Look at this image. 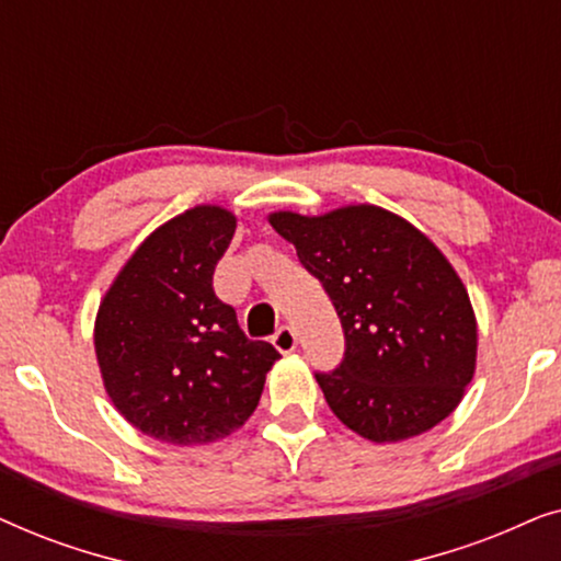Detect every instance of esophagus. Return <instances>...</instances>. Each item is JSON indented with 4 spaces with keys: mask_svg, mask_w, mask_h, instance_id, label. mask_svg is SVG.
<instances>
[{
    "mask_svg": "<svg viewBox=\"0 0 561 561\" xmlns=\"http://www.w3.org/2000/svg\"><path fill=\"white\" fill-rule=\"evenodd\" d=\"M273 344H275V350L283 352V355H288V352L296 350L298 336H296V332L290 327H280L278 332L273 334Z\"/></svg>",
    "mask_w": 561,
    "mask_h": 561,
    "instance_id": "obj_1",
    "label": "esophagus"
}]
</instances>
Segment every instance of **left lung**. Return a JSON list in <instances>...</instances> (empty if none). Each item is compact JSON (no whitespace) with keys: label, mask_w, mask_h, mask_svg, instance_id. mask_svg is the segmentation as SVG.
I'll use <instances>...</instances> for the list:
<instances>
[{"label":"left lung","mask_w":561,"mask_h":561,"mask_svg":"<svg viewBox=\"0 0 561 561\" xmlns=\"http://www.w3.org/2000/svg\"><path fill=\"white\" fill-rule=\"evenodd\" d=\"M267 221L342 321L344 359L317 373L334 416L375 444L411 439L447 419L478 365V321L444 252L373 204L319 217L273 211Z\"/></svg>","instance_id":"obj_1"}]
</instances>
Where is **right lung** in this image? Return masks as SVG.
I'll list each match as a JSON object with an SVG mask.
<instances>
[{"instance_id": "right-lung-1", "label": "right lung", "mask_w": 561, "mask_h": 561, "mask_svg": "<svg viewBox=\"0 0 561 561\" xmlns=\"http://www.w3.org/2000/svg\"><path fill=\"white\" fill-rule=\"evenodd\" d=\"M234 227V214L214 204L168 219L129 255L96 311L106 396L135 428L175 447L237 432L280 359L273 344L248 340L214 294Z\"/></svg>"}]
</instances>
